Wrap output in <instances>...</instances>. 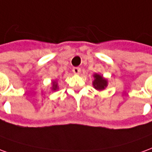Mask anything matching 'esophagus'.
Wrapping results in <instances>:
<instances>
[{
    "label": "esophagus",
    "instance_id": "34e87169",
    "mask_svg": "<svg viewBox=\"0 0 152 152\" xmlns=\"http://www.w3.org/2000/svg\"><path fill=\"white\" fill-rule=\"evenodd\" d=\"M73 72H74V74H80V72H81V69L78 67H75L73 69Z\"/></svg>",
    "mask_w": 152,
    "mask_h": 152
}]
</instances>
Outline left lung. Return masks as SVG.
Here are the masks:
<instances>
[{"mask_svg": "<svg viewBox=\"0 0 152 152\" xmlns=\"http://www.w3.org/2000/svg\"><path fill=\"white\" fill-rule=\"evenodd\" d=\"M93 81H92V86L97 91H103L108 86V80L103 77V75L99 74H93Z\"/></svg>", "mask_w": 152, "mask_h": 152, "instance_id": "obj_1", "label": "left lung"}]
</instances>
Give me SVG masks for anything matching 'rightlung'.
Instances as JSON below:
<instances>
[{
  "label": "right lung",
  "mask_w": 152,
  "mask_h": 152,
  "mask_svg": "<svg viewBox=\"0 0 152 152\" xmlns=\"http://www.w3.org/2000/svg\"><path fill=\"white\" fill-rule=\"evenodd\" d=\"M51 90L52 91H56L59 89V87H58V83H57V80H54L51 83Z\"/></svg>",
  "instance_id": "1"
}]
</instances>
